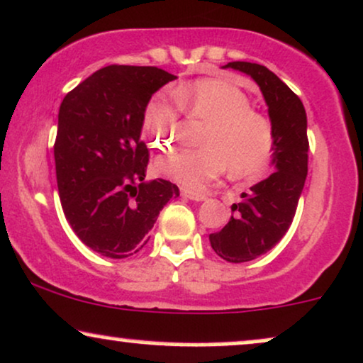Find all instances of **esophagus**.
Segmentation results:
<instances>
[{
  "mask_svg": "<svg viewBox=\"0 0 363 363\" xmlns=\"http://www.w3.org/2000/svg\"><path fill=\"white\" fill-rule=\"evenodd\" d=\"M182 196L191 201H204L206 199V196L201 194V193H193V191H187V189H182Z\"/></svg>",
  "mask_w": 363,
  "mask_h": 363,
  "instance_id": "34e87169",
  "label": "esophagus"
}]
</instances>
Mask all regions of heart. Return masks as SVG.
<instances>
[{
    "mask_svg": "<svg viewBox=\"0 0 363 363\" xmlns=\"http://www.w3.org/2000/svg\"><path fill=\"white\" fill-rule=\"evenodd\" d=\"M177 103L191 118L206 120L199 150H179L157 160L160 174L191 191L204 189L228 167L231 177L259 172L274 147L272 123L252 110L250 98L221 79H199L174 89ZM143 133L152 147L169 150L181 132L176 104L157 94L142 115Z\"/></svg>",
    "mask_w": 363,
    "mask_h": 363,
    "instance_id": "b5f03b06",
    "label": "heart"
}]
</instances>
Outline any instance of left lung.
I'll use <instances>...</instances> for the list:
<instances>
[{"label":"left lung","mask_w":363,"mask_h":363,"mask_svg":"<svg viewBox=\"0 0 363 363\" xmlns=\"http://www.w3.org/2000/svg\"><path fill=\"white\" fill-rule=\"evenodd\" d=\"M223 67L245 72L260 87L274 130L272 165L276 172L231 206L223 230L209 235L213 250L231 264L250 262L276 247L296 215L308 176V120L303 101L265 65L228 62Z\"/></svg>","instance_id":"left-lung-1"}]
</instances>
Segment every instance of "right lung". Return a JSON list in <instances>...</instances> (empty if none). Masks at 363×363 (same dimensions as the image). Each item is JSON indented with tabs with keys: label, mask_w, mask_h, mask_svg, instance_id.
Returning <instances> with one entry per match:
<instances>
[{
	"label": "right lung",
	"mask_w": 363,
	"mask_h": 363,
	"mask_svg": "<svg viewBox=\"0 0 363 363\" xmlns=\"http://www.w3.org/2000/svg\"><path fill=\"white\" fill-rule=\"evenodd\" d=\"M174 74L150 65H108L65 94L54 145L64 215L84 245L126 259L148 242L157 216L179 187L145 181L143 108Z\"/></svg>",
	"instance_id": "obj_1"
}]
</instances>
